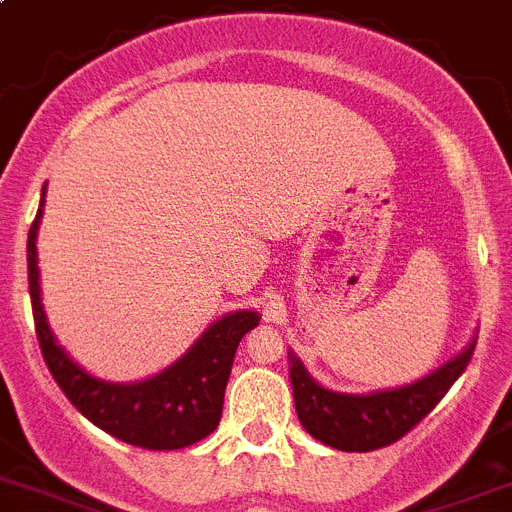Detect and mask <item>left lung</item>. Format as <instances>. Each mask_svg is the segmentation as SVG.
<instances>
[{"mask_svg": "<svg viewBox=\"0 0 512 512\" xmlns=\"http://www.w3.org/2000/svg\"><path fill=\"white\" fill-rule=\"evenodd\" d=\"M475 353V340L457 358L444 363L421 381L391 391L368 393H335L314 381L302 360L289 353L294 388V406L304 429L314 439L342 452H373L398 442L409 434L426 414L444 398Z\"/></svg>", "mask_w": 512, "mask_h": 512, "instance_id": "8db88e82", "label": "left lung"}]
</instances>
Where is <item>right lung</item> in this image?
<instances>
[{
	"label": "right lung",
	"mask_w": 512,
	"mask_h": 512,
	"mask_svg": "<svg viewBox=\"0 0 512 512\" xmlns=\"http://www.w3.org/2000/svg\"><path fill=\"white\" fill-rule=\"evenodd\" d=\"M40 208L27 236V281H30L32 317L37 342L60 391L75 409L111 437L142 449H182L200 442L215 431L223 414V396L231 375L238 342L259 325V314L238 309L215 320L195 340L180 360L139 383L98 381L68 358L50 332L40 302V271H37V228Z\"/></svg>",
	"instance_id": "right-lung-1"
}]
</instances>
